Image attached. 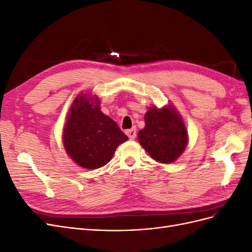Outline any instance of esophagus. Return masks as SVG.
<instances>
[{"instance_id":"obj_1","label":"esophagus","mask_w":252,"mask_h":252,"mask_svg":"<svg viewBox=\"0 0 252 252\" xmlns=\"http://www.w3.org/2000/svg\"><path fill=\"white\" fill-rule=\"evenodd\" d=\"M126 134L128 135V138L130 140H134L136 136V129L135 128L128 129V130H126Z\"/></svg>"}]
</instances>
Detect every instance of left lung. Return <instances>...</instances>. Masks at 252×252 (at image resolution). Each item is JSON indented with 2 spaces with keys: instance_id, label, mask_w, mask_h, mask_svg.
Segmentation results:
<instances>
[{
  "instance_id": "1",
  "label": "left lung",
  "mask_w": 252,
  "mask_h": 252,
  "mask_svg": "<svg viewBox=\"0 0 252 252\" xmlns=\"http://www.w3.org/2000/svg\"><path fill=\"white\" fill-rule=\"evenodd\" d=\"M145 127L138 139L149 156L159 163L174 162L185 150L188 133L182 117L173 106L150 107L145 114Z\"/></svg>"
}]
</instances>
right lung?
I'll use <instances>...</instances> for the list:
<instances>
[{"mask_svg":"<svg viewBox=\"0 0 252 252\" xmlns=\"http://www.w3.org/2000/svg\"><path fill=\"white\" fill-rule=\"evenodd\" d=\"M69 110L63 132L67 155L83 168L96 169L105 166L128 136L101 111L96 96L79 94Z\"/></svg>","mask_w":252,"mask_h":252,"instance_id":"obj_1","label":"right lung"}]
</instances>
